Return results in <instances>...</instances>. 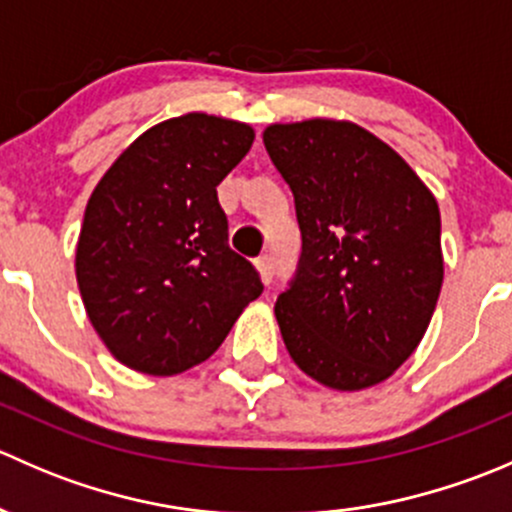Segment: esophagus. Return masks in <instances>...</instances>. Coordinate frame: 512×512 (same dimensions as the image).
<instances>
[{"mask_svg": "<svg viewBox=\"0 0 512 512\" xmlns=\"http://www.w3.org/2000/svg\"><path fill=\"white\" fill-rule=\"evenodd\" d=\"M255 270H257V275H260V280L265 282V285H270L272 277H275V262H272V255L257 257Z\"/></svg>", "mask_w": 512, "mask_h": 512, "instance_id": "1", "label": "esophagus"}]
</instances>
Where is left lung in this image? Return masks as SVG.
<instances>
[{
    "label": "left lung",
    "mask_w": 512,
    "mask_h": 512,
    "mask_svg": "<svg viewBox=\"0 0 512 512\" xmlns=\"http://www.w3.org/2000/svg\"><path fill=\"white\" fill-rule=\"evenodd\" d=\"M302 260L275 317L294 364L334 391L389 379L421 344L443 285L441 210L389 143L354 121L270 123Z\"/></svg>",
    "instance_id": "left-lung-1"
}]
</instances>
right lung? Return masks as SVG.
Wrapping results in <instances>:
<instances>
[{
    "label": "right lung",
    "mask_w": 512,
    "mask_h": 512,
    "mask_svg": "<svg viewBox=\"0 0 512 512\" xmlns=\"http://www.w3.org/2000/svg\"><path fill=\"white\" fill-rule=\"evenodd\" d=\"M250 123L183 113L143 131L101 175L76 242V282L113 359L175 376L215 354L262 282L227 247L218 185Z\"/></svg>",
    "instance_id": "1"
}]
</instances>
